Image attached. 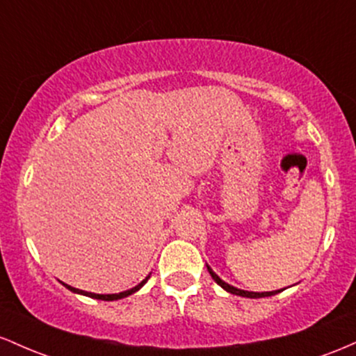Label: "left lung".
Returning <instances> with one entry per match:
<instances>
[{"mask_svg":"<svg viewBox=\"0 0 356 356\" xmlns=\"http://www.w3.org/2000/svg\"><path fill=\"white\" fill-rule=\"evenodd\" d=\"M207 269H209L210 275H211V277H213V281L217 282L218 286L223 287V289H225L227 293H230V294H235V296H242V298H252V299H257V298H267V296H274V294L281 293V291H282V289H277V291H266V293H254V291H243V289H238V287H234V286L227 284L225 281H222V279L218 277V275L215 274L213 270H211V267H210L209 264H207Z\"/></svg>","mask_w":356,"mask_h":356,"instance_id":"8db88e82","label":"left lung"}]
</instances>
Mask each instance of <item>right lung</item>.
Masks as SVG:
<instances>
[{
	"label": "right lung",
	"instance_id": "right-lung-1",
	"mask_svg": "<svg viewBox=\"0 0 356 356\" xmlns=\"http://www.w3.org/2000/svg\"><path fill=\"white\" fill-rule=\"evenodd\" d=\"M151 275V274H149ZM149 275H146L145 279H143L141 282H139L138 286H134V287H131V289H127V291H122V293H118V294H95V293H87V291H81V289H75V287H72V286H69V284H62L67 287V289L69 291H72V293H75V294H82V296H89V298H94V299H101V301H118V299H122V298H127V296H131V294H134L136 291H139L141 289L143 286L146 284L147 282V279H149Z\"/></svg>",
	"mask_w": 356,
	"mask_h": 356
}]
</instances>
